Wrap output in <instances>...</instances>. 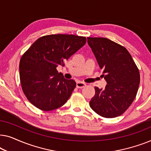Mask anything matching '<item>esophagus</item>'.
<instances>
[{"instance_id": "34e87169", "label": "esophagus", "mask_w": 151, "mask_h": 151, "mask_svg": "<svg viewBox=\"0 0 151 151\" xmlns=\"http://www.w3.org/2000/svg\"><path fill=\"white\" fill-rule=\"evenodd\" d=\"M86 86V84L84 83V82H78L77 84H76V86H77V88H84Z\"/></svg>"}]
</instances>
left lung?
<instances>
[{
    "label": "left lung",
    "instance_id": "1",
    "mask_svg": "<svg viewBox=\"0 0 151 151\" xmlns=\"http://www.w3.org/2000/svg\"><path fill=\"white\" fill-rule=\"evenodd\" d=\"M87 40L107 82L104 89L95 87L91 108L106 118L119 116L135 100L140 82L139 69L124 47L106 38L88 37Z\"/></svg>",
    "mask_w": 151,
    "mask_h": 151
}]
</instances>
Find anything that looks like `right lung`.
<instances>
[{
	"label": "right lung",
	"mask_w": 151,
	"mask_h": 151,
	"mask_svg": "<svg viewBox=\"0 0 151 151\" xmlns=\"http://www.w3.org/2000/svg\"><path fill=\"white\" fill-rule=\"evenodd\" d=\"M86 38L72 34H51L39 38L22 55L20 80L24 96L42 111L58 109L67 102L76 86L56 68L83 47Z\"/></svg>",
	"instance_id": "right-lung-1"
}]
</instances>
